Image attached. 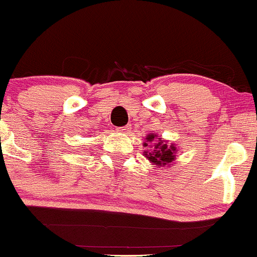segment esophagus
I'll return each mask as SVG.
<instances>
[{"instance_id": "esophagus-1", "label": "esophagus", "mask_w": 257, "mask_h": 257, "mask_svg": "<svg viewBox=\"0 0 257 257\" xmlns=\"http://www.w3.org/2000/svg\"><path fill=\"white\" fill-rule=\"evenodd\" d=\"M120 131L122 132V134H127V132L130 131V126H125V127L120 128Z\"/></svg>"}]
</instances>
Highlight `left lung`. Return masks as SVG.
Listing matches in <instances>:
<instances>
[{
	"label": "left lung",
	"mask_w": 257,
	"mask_h": 257,
	"mask_svg": "<svg viewBox=\"0 0 257 257\" xmlns=\"http://www.w3.org/2000/svg\"><path fill=\"white\" fill-rule=\"evenodd\" d=\"M146 141L150 145V148L145 152V156L152 162L153 165L160 167H166L169 166L174 160H176V153L177 148L173 144L167 145V141L157 137L156 134H150L146 137ZM144 146H148L147 144H144Z\"/></svg>",
	"instance_id": "8db88e82"
}]
</instances>
